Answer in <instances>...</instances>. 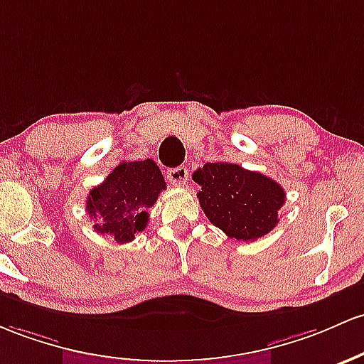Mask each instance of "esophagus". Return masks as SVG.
Returning a JSON list of instances; mask_svg holds the SVG:
<instances>
[{
  "label": "esophagus",
  "instance_id": "1",
  "mask_svg": "<svg viewBox=\"0 0 364 364\" xmlns=\"http://www.w3.org/2000/svg\"><path fill=\"white\" fill-rule=\"evenodd\" d=\"M167 179L171 181V185L174 186H183L188 179V169L185 166L174 167V169L167 171Z\"/></svg>",
  "mask_w": 364,
  "mask_h": 364
}]
</instances>
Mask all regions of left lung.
Instances as JSON below:
<instances>
[{
  "label": "left lung",
  "mask_w": 364,
  "mask_h": 364,
  "mask_svg": "<svg viewBox=\"0 0 364 364\" xmlns=\"http://www.w3.org/2000/svg\"><path fill=\"white\" fill-rule=\"evenodd\" d=\"M202 210L238 242H254L278 225L285 190L274 179L230 162H209L193 173Z\"/></svg>",
  "instance_id": "obj_1"
}]
</instances>
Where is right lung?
Returning <instances> with one entry per match:
<instances>
[{"instance_id": "1", "label": "right lung", "mask_w": 364, "mask_h": 364, "mask_svg": "<svg viewBox=\"0 0 364 364\" xmlns=\"http://www.w3.org/2000/svg\"><path fill=\"white\" fill-rule=\"evenodd\" d=\"M166 190L159 166L151 159L121 162L102 185L90 191L86 210L95 219V231L127 243L149 223V209Z\"/></svg>"}]
</instances>
